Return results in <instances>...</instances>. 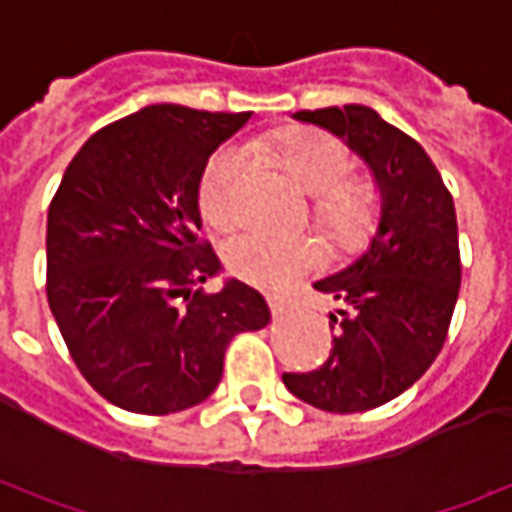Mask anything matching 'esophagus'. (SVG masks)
<instances>
[{
    "label": "esophagus",
    "mask_w": 512,
    "mask_h": 512,
    "mask_svg": "<svg viewBox=\"0 0 512 512\" xmlns=\"http://www.w3.org/2000/svg\"><path fill=\"white\" fill-rule=\"evenodd\" d=\"M266 301H268V307H271V312H274V315H285V312L293 307V301H290L288 296H282V293H268Z\"/></svg>",
    "instance_id": "34e87169"
}]
</instances>
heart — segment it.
Here are the masks:
<instances>
[{"label":"heart","instance_id":"b5f03b06","mask_svg":"<svg viewBox=\"0 0 512 512\" xmlns=\"http://www.w3.org/2000/svg\"><path fill=\"white\" fill-rule=\"evenodd\" d=\"M277 158L293 180L315 197V219L340 244L362 241L376 224V194L351 175L348 147L321 131H290L279 136ZM246 169L241 145L219 147L202 172V216L216 227H227L238 213V183ZM321 249L310 238H277L266 233L233 235L224 246V263L233 277L257 288H285L293 279L321 266Z\"/></svg>","mask_w":512,"mask_h":512}]
</instances>
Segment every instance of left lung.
I'll return each instance as SVG.
<instances>
[{"instance_id": "8db88e82", "label": "left lung", "mask_w": 512, "mask_h": 512, "mask_svg": "<svg viewBox=\"0 0 512 512\" xmlns=\"http://www.w3.org/2000/svg\"><path fill=\"white\" fill-rule=\"evenodd\" d=\"M362 158L378 191V227L365 252L312 282L329 312L332 356L312 373H285L288 392L332 414L384 406L439 356L461 288L455 205L419 142L362 104L296 112Z\"/></svg>"}]
</instances>
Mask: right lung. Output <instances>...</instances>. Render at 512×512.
<instances>
[{
    "mask_svg": "<svg viewBox=\"0 0 512 512\" xmlns=\"http://www.w3.org/2000/svg\"><path fill=\"white\" fill-rule=\"evenodd\" d=\"M249 117L145 106L90 136L62 175L46 296L73 362L112 406L153 417L197 406L222 381L235 334L271 321L238 279L194 290L222 274L197 241L202 172Z\"/></svg>",
    "mask_w": 512,
    "mask_h": 512,
    "instance_id": "1",
    "label": "right lung"
}]
</instances>
